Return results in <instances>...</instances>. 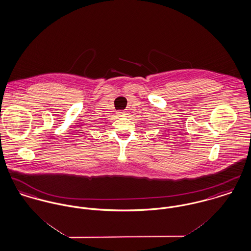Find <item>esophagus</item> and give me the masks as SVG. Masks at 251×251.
<instances>
[{"label": "esophagus", "instance_id": "34e87169", "mask_svg": "<svg viewBox=\"0 0 251 251\" xmlns=\"http://www.w3.org/2000/svg\"><path fill=\"white\" fill-rule=\"evenodd\" d=\"M117 114H118V116L124 117V116H126V115H127V112H126V111H125V110H120V111H118V112H117Z\"/></svg>", "mask_w": 251, "mask_h": 251}]
</instances>
